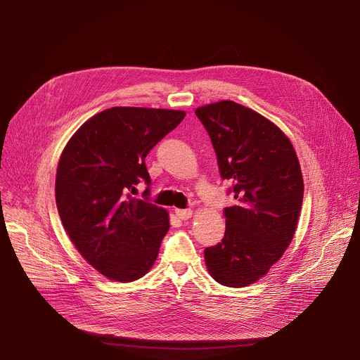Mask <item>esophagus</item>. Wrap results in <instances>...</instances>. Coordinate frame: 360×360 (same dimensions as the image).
Segmentation results:
<instances>
[{"mask_svg": "<svg viewBox=\"0 0 360 360\" xmlns=\"http://www.w3.org/2000/svg\"><path fill=\"white\" fill-rule=\"evenodd\" d=\"M175 213L182 220H188V219H191V216H193L191 209H175Z\"/></svg>", "mask_w": 360, "mask_h": 360, "instance_id": "esophagus-1", "label": "esophagus"}]
</instances>
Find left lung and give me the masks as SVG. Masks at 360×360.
Here are the masks:
<instances>
[{
  "label": "left lung",
  "mask_w": 360,
  "mask_h": 360,
  "mask_svg": "<svg viewBox=\"0 0 360 360\" xmlns=\"http://www.w3.org/2000/svg\"><path fill=\"white\" fill-rule=\"evenodd\" d=\"M195 115L238 200L224 209V238L204 251L205 267L223 286H250L269 273L295 236L304 200L296 151L274 122L233 101L200 106Z\"/></svg>",
  "instance_id": "obj_1"
}]
</instances>
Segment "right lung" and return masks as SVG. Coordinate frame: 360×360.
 Wrapping results in <instances>:
<instances>
[{
  "mask_svg": "<svg viewBox=\"0 0 360 360\" xmlns=\"http://www.w3.org/2000/svg\"><path fill=\"white\" fill-rule=\"evenodd\" d=\"M185 110L115 106L89 118L65 144L55 178L63 226L80 255L109 280L134 281L150 271L169 213L129 191L150 175L144 159Z\"/></svg>",
  "mask_w": 360,
  "mask_h": 360,
  "instance_id": "1",
  "label": "right lung"
}]
</instances>
